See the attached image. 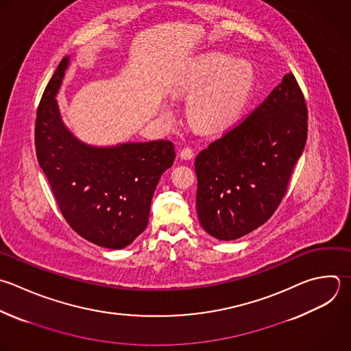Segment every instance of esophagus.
Here are the masks:
<instances>
[{
	"mask_svg": "<svg viewBox=\"0 0 351 351\" xmlns=\"http://www.w3.org/2000/svg\"><path fill=\"white\" fill-rule=\"evenodd\" d=\"M180 156H181V159H184V160H189V159L193 158V149L189 148V147H185V148L181 149Z\"/></svg>",
	"mask_w": 351,
	"mask_h": 351,
	"instance_id": "obj_1",
	"label": "esophagus"
}]
</instances>
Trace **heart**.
Segmentation results:
<instances>
[{
	"mask_svg": "<svg viewBox=\"0 0 351 351\" xmlns=\"http://www.w3.org/2000/svg\"><path fill=\"white\" fill-rule=\"evenodd\" d=\"M251 64L229 55L211 52L193 60L178 84V90L194 97L189 114L203 130H219L230 125L244 110L254 89Z\"/></svg>",
	"mask_w": 351,
	"mask_h": 351,
	"instance_id": "obj_1",
	"label": "heart"
}]
</instances>
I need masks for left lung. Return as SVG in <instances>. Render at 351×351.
<instances>
[{
  "instance_id": "8db88e82",
  "label": "left lung",
  "mask_w": 351,
  "mask_h": 351,
  "mask_svg": "<svg viewBox=\"0 0 351 351\" xmlns=\"http://www.w3.org/2000/svg\"><path fill=\"white\" fill-rule=\"evenodd\" d=\"M307 138V107L292 73L196 160L202 228L234 240L263 225L287 193Z\"/></svg>"
}]
</instances>
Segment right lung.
<instances>
[{"label":"right lung","instance_id":"right-lung-1","mask_svg":"<svg viewBox=\"0 0 351 351\" xmlns=\"http://www.w3.org/2000/svg\"><path fill=\"white\" fill-rule=\"evenodd\" d=\"M67 66L63 58L37 110V159L67 223L93 244L123 248L148 225L156 185L176 158L174 145L155 140L97 148L77 140L55 99Z\"/></svg>","mask_w":351,"mask_h":351}]
</instances>
